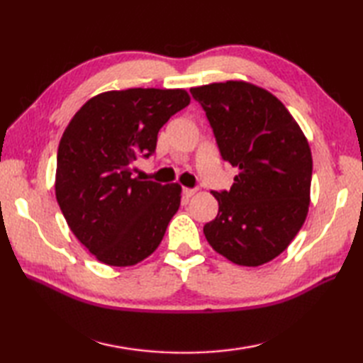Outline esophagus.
Returning <instances> with one entry per match:
<instances>
[{
    "instance_id": "34e87169",
    "label": "esophagus",
    "mask_w": 363,
    "mask_h": 363,
    "mask_svg": "<svg viewBox=\"0 0 363 363\" xmlns=\"http://www.w3.org/2000/svg\"><path fill=\"white\" fill-rule=\"evenodd\" d=\"M195 194H196V189H187V187L182 189V195L186 198H190L191 195H195Z\"/></svg>"
}]
</instances>
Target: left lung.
<instances>
[{
	"label": "left lung",
	"instance_id": "8db88e82",
	"mask_svg": "<svg viewBox=\"0 0 363 363\" xmlns=\"http://www.w3.org/2000/svg\"><path fill=\"white\" fill-rule=\"evenodd\" d=\"M203 107L220 156L237 169L204 225L212 248L237 265L267 264L287 248L309 211L312 154L285 106L248 82L190 89Z\"/></svg>",
	"mask_w": 363,
	"mask_h": 363
}]
</instances>
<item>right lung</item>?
I'll use <instances>...</instances> for the list:
<instances>
[{
	"instance_id": "1",
	"label": "right lung",
	"mask_w": 363,
	"mask_h": 363,
	"mask_svg": "<svg viewBox=\"0 0 363 363\" xmlns=\"http://www.w3.org/2000/svg\"><path fill=\"white\" fill-rule=\"evenodd\" d=\"M189 103L181 89L106 91L68 123L57 150L56 199L72 233L99 262L135 265L164 238L181 186L140 181L133 165L156 152L160 128Z\"/></svg>"
}]
</instances>
